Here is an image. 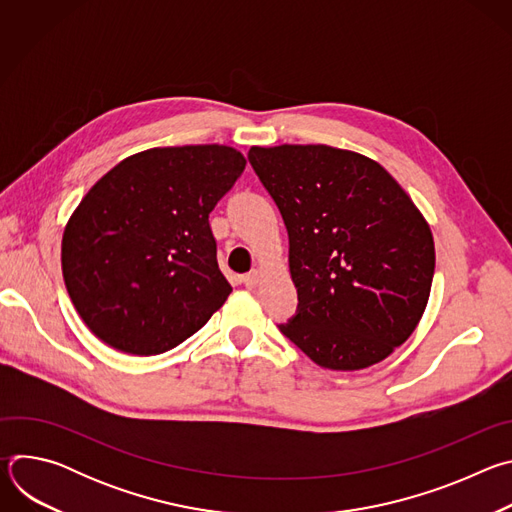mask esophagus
Segmentation results:
<instances>
[{"label": "esophagus", "mask_w": 512, "mask_h": 512, "mask_svg": "<svg viewBox=\"0 0 512 512\" xmlns=\"http://www.w3.org/2000/svg\"><path fill=\"white\" fill-rule=\"evenodd\" d=\"M259 271L257 269H253V271H249L247 275H243V283L247 285V287H257V283H259Z\"/></svg>", "instance_id": "1"}]
</instances>
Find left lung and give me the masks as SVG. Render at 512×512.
I'll list each match as a JSON object with an SVG mask.
<instances>
[{
    "label": "left lung",
    "mask_w": 512,
    "mask_h": 512,
    "mask_svg": "<svg viewBox=\"0 0 512 512\" xmlns=\"http://www.w3.org/2000/svg\"><path fill=\"white\" fill-rule=\"evenodd\" d=\"M289 235L298 310L279 330L316 364L358 371L415 330L435 249L421 212L377 162L330 145L251 148Z\"/></svg>",
    "instance_id": "left-lung-1"
}]
</instances>
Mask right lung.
Returning <instances> with one entry per match:
<instances>
[{"label":"right lung","mask_w":512,"mask_h":512,"mask_svg":"<svg viewBox=\"0 0 512 512\" xmlns=\"http://www.w3.org/2000/svg\"><path fill=\"white\" fill-rule=\"evenodd\" d=\"M227 145L135 154L81 200L62 237L68 296L89 330L127 354H162L233 291L216 263L208 214L241 178Z\"/></svg>","instance_id":"add662e5"}]
</instances>
